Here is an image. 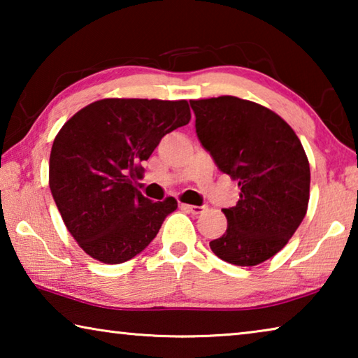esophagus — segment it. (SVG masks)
Here are the masks:
<instances>
[{"mask_svg":"<svg viewBox=\"0 0 358 358\" xmlns=\"http://www.w3.org/2000/svg\"><path fill=\"white\" fill-rule=\"evenodd\" d=\"M180 207L186 211H189V213H192V215H201L205 210V207H199V205H189V203H181Z\"/></svg>","mask_w":358,"mask_h":358,"instance_id":"esophagus-1","label":"esophagus"}]
</instances>
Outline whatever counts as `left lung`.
I'll use <instances>...</instances> for the list:
<instances>
[{
    "label": "left lung",
    "mask_w": 358,
    "mask_h": 358,
    "mask_svg": "<svg viewBox=\"0 0 358 358\" xmlns=\"http://www.w3.org/2000/svg\"><path fill=\"white\" fill-rule=\"evenodd\" d=\"M202 147L221 172L238 181L240 199L224 208L227 230L210 241L217 257L252 266L280 252L310 201V162L280 115L235 96L189 101Z\"/></svg>",
    "instance_id": "left-lung-1"
}]
</instances>
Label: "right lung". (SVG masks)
Masks as SVG:
<instances>
[{"mask_svg":"<svg viewBox=\"0 0 358 358\" xmlns=\"http://www.w3.org/2000/svg\"><path fill=\"white\" fill-rule=\"evenodd\" d=\"M189 120L185 99L107 98L63 124L52 145L48 185L69 234L88 256L126 262L177 210L173 197L153 202L142 196L132 177L161 138Z\"/></svg>","mask_w":358,"mask_h":358,"instance_id":"obj_1","label":"right lung"}]
</instances>
